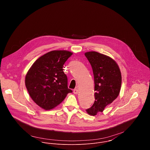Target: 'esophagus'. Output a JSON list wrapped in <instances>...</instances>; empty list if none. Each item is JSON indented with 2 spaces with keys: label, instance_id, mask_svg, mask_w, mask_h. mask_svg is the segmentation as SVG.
I'll list each match as a JSON object with an SVG mask.
<instances>
[{
  "label": "esophagus",
  "instance_id": "1",
  "mask_svg": "<svg viewBox=\"0 0 150 150\" xmlns=\"http://www.w3.org/2000/svg\"><path fill=\"white\" fill-rule=\"evenodd\" d=\"M73 93H74V94H77L78 93H79V91H78L77 89L75 88V89L73 90Z\"/></svg>",
  "mask_w": 150,
  "mask_h": 150
}]
</instances>
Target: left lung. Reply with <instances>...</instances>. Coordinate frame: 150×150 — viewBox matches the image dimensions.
Masks as SVG:
<instances>
[{"label": "left lung", "instance_id": "1", "mask_svg": "<svg viewBox=\"0 0 150 150\" xmlns=\"http://www.w3.org/2000/svg\"><path fill=\"white\" fill-rule=\"evenodd\" d=\"M84 55L92 67L95 91V101L86 111L94 116L102 112L118 96L121 74L118 65L110 57L93 51L86 52Z\"/></svg>", "mask_w": 150, "mask_h": 150}]
</instances>
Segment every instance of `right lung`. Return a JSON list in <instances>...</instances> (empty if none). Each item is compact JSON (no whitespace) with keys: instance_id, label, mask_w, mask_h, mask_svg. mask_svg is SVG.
Masks as SVG:
<instances>
[{"instance_id":"right-lung-1","label":"right lung","mask_w":150,"mask_h":150,"mask_svg":"<svg viewBox=\"0 0 150 150\" xmlns=\"http://www.w3.org/2000/svg\"><path fill=\"white\" fill-rule=\"evenodd\" d=\"M73 54L67 50H53L37 59L25 77V85L33 101L49 110L59 105L71 90L63 67Z\"/></svg>"}]
</instances>
